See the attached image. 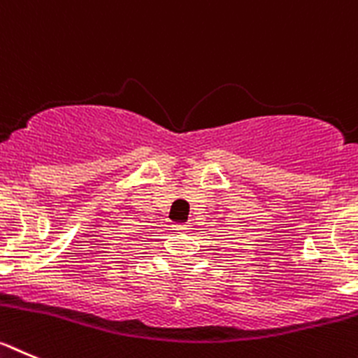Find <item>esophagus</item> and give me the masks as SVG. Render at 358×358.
<instances>
[{
    "label": "esophagus",
    "instance_id": "1",
    "mask_svg": "<svg viewBox=\"0 0 358 358\" xmlns=\"http://www.w3.org/2000/svg\"><path fill=\"white\" fill-rule=\"evenodd\" d=\"M173 227H175L176 231H187L191 224H189V223H176V224H173Z\"/></svg>",
    "mask_w": 358,
    "mask_h": 358
}]
</instances>
